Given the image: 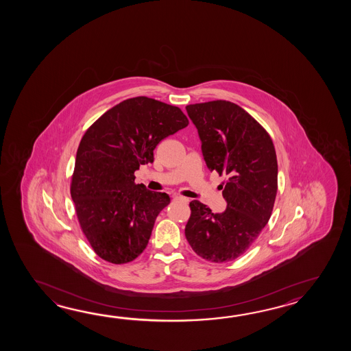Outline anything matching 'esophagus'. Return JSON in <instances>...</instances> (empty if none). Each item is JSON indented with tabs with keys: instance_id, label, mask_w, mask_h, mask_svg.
<instances>
[{
	"instance_id": "obj_1",
	"label": "esophagus",
	"mask_w": 351,
	"mask_h": 351,
	"mask_svg": "<svg viewBox=\"0 0 351 351\" xmlns=\"http://www.w3.org/2000/svg\"><path fill=\"white\" fill-rule=\"evenodd\" d=\"M173 198H174L176 201H182L184 202V203H188V199H186V198H184V197H180V195H174Z\"/></svg>"
}]
</instances>
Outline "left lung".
Instances as JSON below:
<instances>
[{
    "label": "left lung",
    "mask_w": 351,
    "mask_h": 351,
    "mask_svg": "<svg viewBox=\"0 0 351 351\" xmlns=\"http://www.w3.org/2000/svg\"><path fill=\"white\" fill-rule=\"evenodd\" d=\"M197 128L209 171L227 176L222 195L227 208L213 213L199 201L189 203L186 239L207 261H232L245 254L269 222L277 193L274 143L237 104L216 100L186 105Z\"/></svg>",
    "instance_id": "obj_1"
}]
</instances>
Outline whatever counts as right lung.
<instances>
[{
  "mask_svg": "<svg viewBox=\"0 0 351 351\" xmlns=\"http://www.w3.org/2000/svg\"><path fill=\"white\" fill-rule=\"evenodd\" d=\"M186 125L177 106L138 97L115 105L82 136L70 192L84 234L105 261L127 263L145 250L171 197L135 184L134 172Z\"/></svg>",
  "mask_w": 351,
  "mask_h": 351,
  "instance_id": "1",
  "label": "right lung"
}]
</instances>
